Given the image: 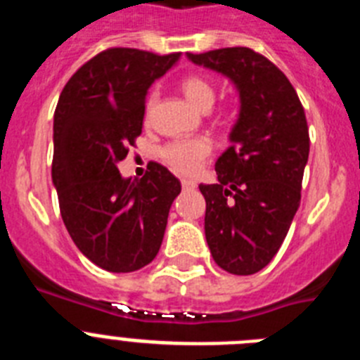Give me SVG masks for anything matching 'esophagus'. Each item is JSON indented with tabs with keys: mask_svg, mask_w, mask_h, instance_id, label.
Wrapping results in <instances>:
<instances>
[{
	"mask_svg": "<svg viewBox=\"0 0 360 360\" xmlns=\"http://www.w3.org/2000/svg\"><path fill=\"white\" fill-rule=\"evenodd\" d=\"M196 184L193 180H182V187L184 189H195Z\"/></svg>",
	"mask_w": 360,
	"mask_h": 360,
	"instance_id": "34e87169",
	"label": "esophagus"
}]
</instances>
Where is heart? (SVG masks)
Masks as SVG:
<instances>
[{
	"instance_id": "1",
	"label": "heart",
	"mask_w": 360,
	"mask_h": 360,
	"mask_svg": "<svg viewBox=\"0 0 360 360\" xmlns=\"http://www.w3.org/2000/svg\"><path fill=\"white\" fill-rule=\"evenodd\" d=\"M180 88L200 110L207 111L216 101V86L211 79L203 77L200 73H189L180 81ZM158 98V91H149L146 98V117L151 113ZM212 153V142L207 136H191V139H176L160 149V157L171 169L178 174H195L202 169Z\"/></svg>"
}]
</instances>
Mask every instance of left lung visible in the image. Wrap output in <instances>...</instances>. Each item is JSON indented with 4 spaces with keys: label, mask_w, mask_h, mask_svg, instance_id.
<instances>
[{
    "label": "left lung",
    "mask_w": 360,
    "mask_h": 360,
    "mask_svg": "<svg viewBox=\"0 0 360 360\" xmlns=\"http://www.w3.org/2000/svg\"><path fill=\"white\" fill-rule=\"evenodd\" d=\"M187 57L227 75L240 90L232 144L216 160L218 184H200V191L216 265L236 276L256 274L278 254L301 203L310 151L304 108L287 75L252 49Z\"/></svg>",
    "instance_id": "obj_1"
}]
</instances>
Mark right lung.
Returning a JSON list of instances; mask_svg holds the SVG:
<instances>
[{
    "instance_id": "1",
    "label": "right lung",
    "mask_w": 360,
    "mask_h": 360,
    "mask_svg": "<svg viewBox=\"0 0 360 360\" xmlns=\"http://www.w3.org/2000/svg\"><path fill=\"white\" fill-rule=\"evenodd\" d=\"M180 53L103 50L73 73L53 113L52 180L73 243L108 272H133L155 259L180 180L151 162L141 180L117 164L142 133L146 94Z\"/></svg>"
}]
</instances>
